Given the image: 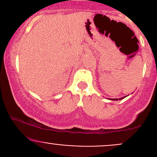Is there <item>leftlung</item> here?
Instances as JSON below:
<instances>
[{"label":"left lung","mask_w":157,"mask_h":157,"mask_svg":"<svg viewBox=\"0 0 157 157\" xmlns=\"http://www.w3.org/2000/svg\"><path fill=\"white\" fill-rule=\"evenodd\" d=\"M126 96H124V97H121V98H119V99H111V100H118V99H119V100H121V99H124V98H125Z\"/></svg>","instance_id":"1"}]
</instances>
